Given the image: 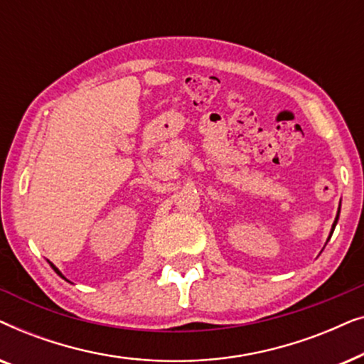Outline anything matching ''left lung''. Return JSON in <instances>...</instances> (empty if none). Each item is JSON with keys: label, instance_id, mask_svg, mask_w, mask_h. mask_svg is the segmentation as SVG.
<instances>
[{"label": "left lung", "instance_id": "1", "mask_svg": "<svg viewBox=\"0 0 364 364\" xmlns=\"http://www.w3.org/2000/svg\"><path fill=\"white\" fill-rule=\"evenodd\" d=\"M338 218H340V210H338V215H336V218H335V222H333V225H331V232H330V237H328V240H330L331 235H333V230H335V227H336V223H338ZM328 240H326V242H328Z\"/></svg>", "mask_w": 364, "mask_h": 364}]
</instances>
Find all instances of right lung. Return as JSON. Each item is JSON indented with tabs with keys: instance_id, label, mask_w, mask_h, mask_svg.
I'll use <instances>...</instances> for the list:
<instances>
[{
	"instance_id": "obj_1",
	"label": "right lung",
	"mask_w": 364,
	"mask_h": 364,
	"mask_svg": "<svg viewBox=\"0 0 364 364\" xmlns=\"http://www.w3.org/2000/svg\"><path fill=\"white\" fill-rule=\"evenodd\" d=\"M49 265H51V267H53V270H54V272H56V273H58V275H59V277H61V278H64V280H66V277H64V275H63V273H61V272H59V270H58V268H56V267H54V265H53V263H51V262H49ZM66 282H69V280H66Z\"/></svg>"
}]
</instances>
